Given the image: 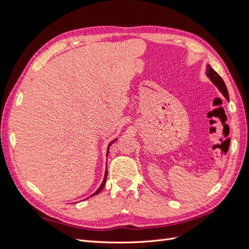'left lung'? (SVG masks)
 <instances>
[{
  "label": "left lung",
  "instance_id": "left-lung-1",
  "mask_svg": "<svg viewBox=\"0 0 249 249\" xmlns=\"http://www.w3.org/2000/svg\"><path fill=\"white\" fill-rule=\"evenodd\" d=\"M206 73H207V77L211 80V82L213 83V84L219 89V91L223 94V96L227 99L228 101L230 100L229 97V92H228V88L225 86V83L222 80V78L218 74L212 67H211L210 64H207V70H206Z\"/></svg>",
  "mask_w": 249,
  "mask_h": 249
}]
</instances>
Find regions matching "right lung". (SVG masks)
I'll use <instances>...</instances> for the list:
<instances>
[{
	"label": "right lung",
	"instance_id": "add662e5",
	"mask_svg": "<svg viewBox=\"0 0 249 249\" xmlns=\"http://www.w3.org/2000/svg\"><path fill=\"white\" fill-rule=\"evenodd\" d=\"M117 139H114V140H113L112 142H110L109 143V145H108V149H107V156H108V152H109V148H110V146H111V144H112V143L113 142H115ZM107 176H108V171L106 170V172H105V177H104V180H103V183H102V185L100 186V188H99V189H97L92 195H91V196H94V195H96V194H99L103 189H104V187H105V184H106V180H107Z\"/></svg>",
	"mask_w": 249,
	"mask_h": 249
}]
</instances>
